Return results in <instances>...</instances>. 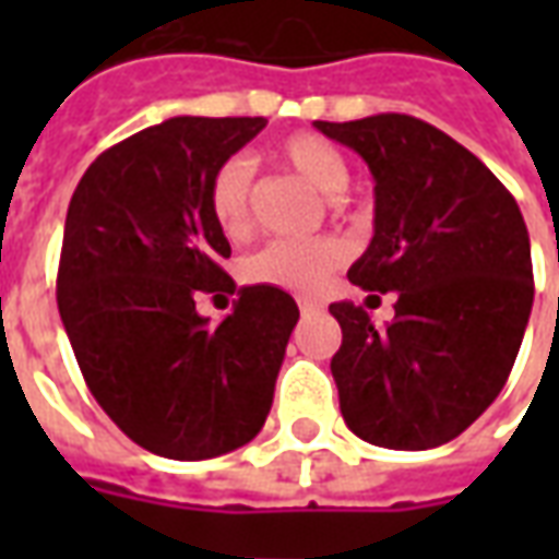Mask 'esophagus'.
<instances>
[{"instance_id":"obj_1","label":"esophagus","mask_w":559,"mask_h":559,"mask_svg":"<svg viewBox=\"0 0 559 559\" xmlns=\"http://www.w3.org/2000/svg\"><path fill=\"white\" fill-rule=\"evenodd\" d=\"M299 311L302 314H317V311H323V305L314 302V299H299Z\"/></svg>"}]
</instances>
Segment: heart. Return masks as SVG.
<instances>
[{"mask_svg": "<svg viewBox=\"0 0 559 559\" xmlns=\"http://www.w3.org/2000/svg\"><path fill=\"white\" fill-rule=\"evenodd\" d=\"M278 160L314 185L323 194H341L350 182L347 158L329 140L314 134H293L278 146ZM251 188L254 167L242 155L221 160L209 179V212L227 236H245L251 230ZM347 248L335 236L314 239H275L260 251L245 257L242 275L254 284H272L281 290L314 293L323 281L344 263Z\"/></svg>", "mask_w": 559, "mask_h": 559, "instance_id": "heart-1", "label": "heart"}]
</instances>
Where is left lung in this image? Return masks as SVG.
<instances>
[{
	"instance_id": "1",
	"label": "left lung",
	"mask_w": 559,
	"mask_h": 559,
	"mask_svg": "<svg viewBox=\"0 0 559 559\" xmlns=\"http://www.w3.org/2000/svg\"><path fill=\"white\" fill-rule=\"evenodd\" d=\"M374 176V236L347 272L395 293V320L332 302L341 416L365 443L433 449L488 411L515 365L533 308L527 224L469 148L416 116L314 122Z\"/></svg>"
}]
</instances>
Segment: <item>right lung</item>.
<instances>
[{
    "label": "right lung",
    "instance_id": "add662e5",
    "mask_svg": "<svg viewBox=\"0 0 559 559\" xmlns=\"http://www.w3.org/2000/svg\"><path fill=\"white\" fill-rule=\"evenodd\" d=\"M263 128V116H173L102 152L68 206L56 302L71 350L102 411L160 457L227 455L272 411L299 308L272 284L236 290L209 212L215 167ZM200 292L240 299L209 328Z\"/></svg>",
    "mask_w": 559,
    "mask_h": 559
}]
</instances>
